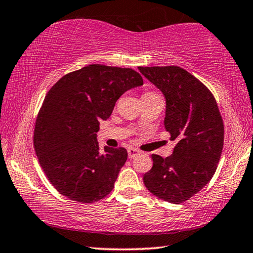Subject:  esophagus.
Listing matches in <instances>:
<instances>
[{
  "label": "esophagus",
  "instance_id": "obj_1",
  "mask_svg": "<svg viewBox=\"0 0 253 253\" xmlns=\"http://www.w3.org/2000/svg\"><path fill=\"white\" fill-rule=\"evenodd\" d=\"M139 153L141 152H139V151L136 149H133V148L128 149V157H129V159H134V158L137 157Z\"/></svg>",
  "mask_w": 253,
  "mask_h": 253
}]
</instances>
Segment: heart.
I'll return each instance as SVG.
<instances>
[{
	"label": "heart",
	"instance_id": "heart-1",
	"mask_svg": "<svg viewBox=\"0 0 253 253\" xmlns=\"http://www.w3.org/2000/svg\"><path fill=\"white\" fill-rule=\"evenodd\" d=\"M150 95H157L156 92H152V90H148V92H145L143 94V96H150Z\"/></svg>",
	"mask_w": 253,
	"mask_h": 253
}]
</instances>
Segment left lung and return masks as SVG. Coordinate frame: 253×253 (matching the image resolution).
<instances>
[{"label":"left lung","mask_w":253,"mask_h":253,"mask_svg":"<svg viewBox=\"0 0 253 253\" xmlns=\"http://www.w3.org/2000/svg\"><path fill=\"white\" fill-rule=\"evenodd\" d=\"M138 70L165 95V128L176 142L171 156L152 154L153 166L143 182L157 198L178 205L212 178L224 145L223 119L210 90L183 68Z\"/></svg>","instance_id":"obj_1"}]
</instances>
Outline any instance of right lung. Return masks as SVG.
<instances>
[{"instance_id": "obj_1", "label": "right lung", "mask_w": 253, "mask_h": 253, "mask_svg": "<svg viewBox=\"0 0 253 253\" xmlns=\"http://www.w3.org/2000/svg\"><path fill=\"white\" fill-rule=\"evenodd\" d=\"M143 85L130 68L89 65L60 78L37 115L34 146L45 175L60 194L93 203L115 187L127 160L124 148L100 151L96 133L126 90Z\"/></svg>"}]
</instances>
